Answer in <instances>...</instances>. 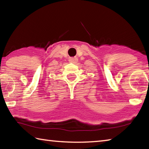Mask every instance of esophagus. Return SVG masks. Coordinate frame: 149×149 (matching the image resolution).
I'll return each instance as SVG.
<instances>
[{
    "label": "esophagus",
    "mask_w": 149,
    "mask_h": 149,
    "mask_svg": "<svg viewBox=\"0 0 149 149\" xmlns=\"http://www.w3.org/2000/svg\"><path fill=\"white\" fill-rule=\"evenodd\" d=\"M77 58H70L69 59V62L72 63H76L77 62Z\"/></svg>",
    "instance_id": "esophagus-1"
}]
</instances>
